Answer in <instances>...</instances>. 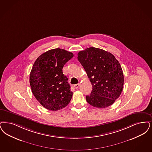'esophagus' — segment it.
Masks as SVG:
<instances>
[{
	"instance_id": "esophagus-1",
	"label": "esophagus",
	"mask_w": 152,
	"mask_h": 152,
	"mask_svg": "<svg viewBox=\"0 0 152 152\" xmlns=\"http://www.w3.org/2000/svg\"><path fill=\"white\" fill-rule=\"evenodd\" d=\"M79 86H80V84H75V85H74V87H75V89H77L79 88Z\"/></svg>"
}]
</instances>
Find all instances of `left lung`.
Instances as JSON below:
<instances>
[{
	"mask_svg": "<svg viewBox=\"0 0 152 152\" xmlns=\"http://www.w3.org/2000/svg\"><path fill=\"white\" fill-rule=\"evenodd\" d=\"M77 59L86 72L92 91L87 102L98 108L113 104L123 91L124 76L115 56L102 49L91 47L78 53Z\"/></svg>",
	"mask_w": 152,
	"mask_h": 152,
	"instance_id": "8db88e82",
	"label": "left lung"
}]
</instances>
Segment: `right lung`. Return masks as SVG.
I'll list each match as a JSON object with an SVG mask.
<instances>
[{
  "mask_svg": "<svg viewBox=\"0 0 152 152\" xmlns=\"http://www.w3.org/2000/svg\"><path fill=\"white\" fill-rule=\"evenodd\" d=\"M73 56L71 52L58 48L44 53L35 61L30 85L33 95L45 108L57 111L69 103L73 93L62 69Z\"/></svg>",
  "mask_w": 152,
  "mask_h": 152,
  "instance_id": "right-lung-1",
  "label": "right lung"
}]
</instances>
